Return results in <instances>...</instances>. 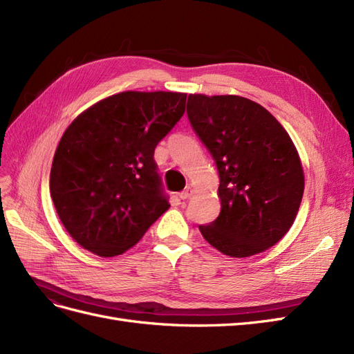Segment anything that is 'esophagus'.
I'll list each match as a JSON object with an SVG mask.
<instances>
[{
	"label": "esophagus",
	"instance_id": "34e87169",
	"mask_svg": "<svg viewBox=\"0 0 354 354\" xmlns=\"http://www.w3.org/2000/svg\"><path fill=\"white\" fill-rule=\"evenodd\" d=\"M194 194H195V189L192 187V186H187V187L180 194V198H181V199H189Z\"/></svg>",
	"mask_w": 354,
	"mask_h": 354
}]
</instances>
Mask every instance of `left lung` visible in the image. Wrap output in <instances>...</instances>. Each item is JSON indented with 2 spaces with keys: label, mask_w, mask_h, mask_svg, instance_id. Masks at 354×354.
Listing matches in <instances>:
<instances>
[{
  "label": "left lung",
  "mask_w": 354,
  "mask_h": 354,
  "mask_svg": "<svg viewBox=\"0 0 354 354\" xmlns=\"http://www.w3.org/2000/svg\"><path fill=\"white\" fill-rule=\"evenodd\" d=\"M187 118L218 169V217L199 226L224 255L243 259L279 242L304 194L298 151L282 124L241 95L189 94Z\"/></svg>",
  "instance_id": "obj_1"
}]
</instances>
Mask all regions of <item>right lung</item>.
I'll return each mask as SVG.
<instances>
[{"label":"right lung","mask_w":354,"mask_h":354,"mask_svg":"<svg viewBox=\"0 0 354 354\" xmlns=\"http://www.w3.org/2000/svg\"><path fill=\"white\" fill-rule=\"evenodd\" d=\"M186 93L124 91L81 112L53 158L50 195L72 239L121 255L169 208L153 152L186 109Z\"/></svg>","instance_id":"add662e5"}]
</instances>
